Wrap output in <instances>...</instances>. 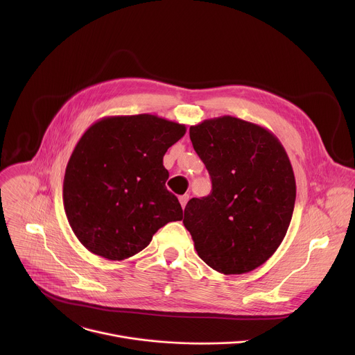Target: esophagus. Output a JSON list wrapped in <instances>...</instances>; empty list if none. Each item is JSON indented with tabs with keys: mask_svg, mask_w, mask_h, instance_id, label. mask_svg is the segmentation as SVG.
<instances>
[{
	"mask_svg": "<svg viewBox=\"0 0 355 355\" xmlns=\"http://www.w3.org/2000/svg\"><path fill=\"white\" fill-rule=\"evenodd\" d=\"M188 200H189V195H181L180 196V204H181L182 208H185V205L188 204Z\"/></svg>",
	"mask_w": 355,
	"mask_h": 355,
	"instance_id": "34e87169",
	"label": "esophagus"
}]
</instances>
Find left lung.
Returning <instances> with one entry per match:
<instances>
[{"instance_id":"8db88e82","label":"left lung","mask_w":355,"mask_h":355,"mask_svg":"<svg viewBox=\"0 0 355 355\" xmlns=\"http://www.w3.org/2000/svg\"><path fill=\"white\" fill-rule=\"evenodd\" d=\"M212 191L184 211L198 256L225 275L263 266L289 227L296 184L286 151L268 129L230 115L189 128Z\"/></svg>"}]
</instances>
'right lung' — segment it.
<instances>
[{
    "label": "right lung",
    "instance_id": "add662e5",
    "mask_svg": "<svg viewBox=\"0 0 355 355\" xmlns=\"http://www.w3.org/2000/svg\"><path fill=\"white\" fill-rule=\"evenodd\" d=\"M187 132L157 115L107 116L92 123L66 167L63 202L80 243L111 261L126 260L167 225L182 219L166 188L163 157Z\"/></svg>",
    "mask_w": 355,
    "mask_h": 355
}]
</instances>
